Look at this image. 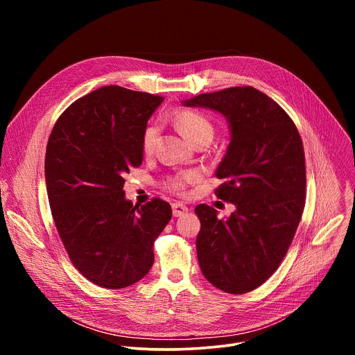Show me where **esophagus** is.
Wrapping results in <instances>:
<instances>
[{
  "label": "esophagus",
  "mask_w": 355,
  "mask_h": 355,
  "mask_svg": "<svg viewBox=\"0 0 355 355\" xmlns=\"http://www.w3.org/2000/svg\"><path fill=\"white\" fill-rule=\"evenodd\" d=\"M171 208H173V215L175 218H180V216H182V215H185L188 212V208L184 204H181V202H174V204L171 205Z\"/></svg>",
  "instance_id": "esophagus-1"
}]
</instances>
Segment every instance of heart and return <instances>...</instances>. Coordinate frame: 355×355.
Here are the masks:
<instances>
[{"mask_svg": "<svg viewBox=\"0 0 355 355\" xmlns=\"http://www.w3.org/2000/svg\"><path fill=\"white\" fill-rule=\"evenodd\" d=\"M175 125L178 129L189 139L192 143L204 139V137H214V125L212 122L199 112L195 111H182L175 115L174 118ZM160 128L157 123H151L146 126L141 135V150L144 155H151L156 148V143L159 139ZM199 178V174L195 171H184L174 177H171L167 181V188H170L174 192H184L187 185L195 182Z\"/></svg>", "mask_w": 355, "mask_h": 355, "instance_id": "heart-1", "label": "heart"}]
</instances>
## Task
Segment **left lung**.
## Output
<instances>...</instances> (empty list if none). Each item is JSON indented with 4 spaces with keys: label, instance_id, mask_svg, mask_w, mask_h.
I'll use <instances>...</instances> for the list:
<instances>
[{
    "label": "left lung",
    "instance_id": "1",
    "mask_svg": "<svg viewBox=\"0 0 355 355\" xmlns=\"http://www.w3.org/2000/svg\"><path fill=\"white\" fill-rule=\"evenodd\" d=\"M185 107L222 114L230 143L216 177L215 193L236 211L218 219L200 204L196 237L204 277L227 293H245L279 267L305 208L306 167L299 132L288 114L264 92L232 87L182 101Z\"/></svg>",
    "mask_w": 355,
    "mask_h": 355
}]
</instances>
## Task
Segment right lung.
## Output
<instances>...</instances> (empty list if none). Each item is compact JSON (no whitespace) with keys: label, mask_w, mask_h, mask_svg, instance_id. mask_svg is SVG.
Returning <instances> with one entry per match:
<instances>
[{"label":"right lung","mask_w":355,"mask_h":355,"mask_svg":"<svg viewBox=\"0 0 355 355\" xmlns=\"http://www.w3.org/2000/svg\"><path fill=\"white\" fill-rule=\"evenodd\" d=\"M162 96L119 85L78 98L50 133L44 177L50 209L74 267L101 288L140 281L171 219L168 202L135 205L123 175L143 162L141 135Z\"/></svg>","instance_id":"obj_1"}]
</instances>
